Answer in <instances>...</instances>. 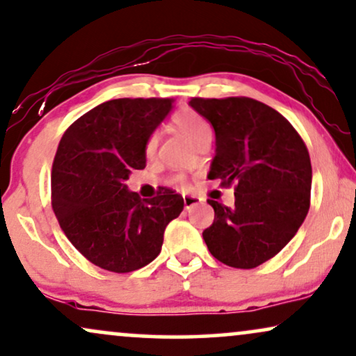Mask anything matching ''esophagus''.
Segmentation results:
<instances>
[{
    "label": "esophagus",
    "instance_id": "34e87169",
    "mask_svg": "<svg viewBox=\"0 0 356 356\" xmlns=\"http://www.w3.org/2000/svg\"><path fill=\"white\" fill-rule=\"evenodd\" d=\"M201 201H202L201 197H197V196H193V195H186V196H183L184 209H191L193 206H196L197 202H201Z\"/></svg>",
    "mask_w": 356,
    "mask_h": 356
}]
</instances>
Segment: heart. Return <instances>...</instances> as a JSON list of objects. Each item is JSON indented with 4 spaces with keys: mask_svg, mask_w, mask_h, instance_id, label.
Masks as SVG:
<instances>
[{
    "mask_svg": "<svg viewBox=\"0 0 356 356\" xmlns=\"http://www.w3.org/2000/svg\"><path fill=\"white\" fill-rule=\"evenodd\" d=\"M173 124L191 144L197 145L204 138L212 137V127L207 119L201 116L200 113L193 109H183L173 116ZM156 149V136H150L145 142V154L152 155ZM173 183L181 181V177H175Z\"/></svg>",
    "mask_w": 356,
    "mask_h": 356,
    "instance_id": "heart-1",
    "label": "heart"
}]
</instances>
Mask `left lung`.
Wrapping results in <instances>:
<instances>
[{"label": "left lung", "instance_id": "1", "mask_svg": "<svg viewBox=\"0 0 356 356\" xmlns=\"http://www.w3.org/2000/svg\"><path fill=\"white\" fill-rule=\"evenodd\" d=\"M189 106L211 122L216 155L209 179L235 186V204L214 207L202 232L212 257L250 270L273 258L306 219L312 167L306 144L278 111L250 98L202 99Z\"/></svg>", "mask_w": 356, "mask_h": 356}]
</instances>
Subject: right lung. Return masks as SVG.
I'll list each match as a JSON object with an SVG mask.
<instances>
[{"label":"right lung","instance_id":"1","mask_svg":"<svg viewBox=\"0 0 356 356\" xmlns=\"http://www.w3.org/2000/svg\"><path fill=\"white\" fill-rule=\"evenodd\" d=\"M173 99L122 98L96 106L60 140L52 167V207L73 247L99 268L129 273L159 257L165 227L183 197L163 188L140 200L126 181L145 168V142Z\"/></svg>","mask_w":356,"mask_h":356}]
</instances>
